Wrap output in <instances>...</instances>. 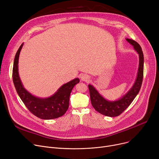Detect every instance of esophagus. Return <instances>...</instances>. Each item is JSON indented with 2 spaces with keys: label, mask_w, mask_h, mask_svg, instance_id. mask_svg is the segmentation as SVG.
I'll use <instances>...</instances> for the list:
<instances>
[{
  "label": "esophagus",
  "mask_w": 159,
  "mask_h": 159,
  "mask_svg": "<svg viewBox=\"0 0 159 159\" xmlns=\"http://www.w3.org/2000/svg\"><path fill=\"white\" fill-rule=\"evenodd\" d=\"M80 79H81V80H82V81H86V82H87V81H88L89 80V77L88 76V75H86V74H82V75H81V77H80Z\"/></svg>",
  "instance_id": "34e87169"
}]
</instances>
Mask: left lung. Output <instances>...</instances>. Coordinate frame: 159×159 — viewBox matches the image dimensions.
Here are the masks:
<instances>
[{
    "instance_id": "8db88e82",
    "label": "left lung",
    "mask_w": 159,
    "mask_h": 159,
    "mask_svg": "<svg viewBox=\"0 0 159 159\" xmlns=\"http://www.w3.org/2000/svg\"><path fill=\"white\" fill-rule=\"evenodd\" d=\"M126 40L135 48L139 56L137 77L134 84L128 92L117 101H109L100 95L92 85H88L91 102L95 110L100 113L111 117L120 115L131 104L139 93L143 83L144 73V55L143 50L136 41L129 39H126Z\"/></svg>"
}]
</instances>
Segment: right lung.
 <instances>
[{
    "instance_id": "add662e5",
    "label": "right lung",
    "mask_w": 159,
    "mask_h": 159,
    "mask_svg": "<svg viewBox=\"0 0 159 159\" xmlns=\"http://www.w3.org/2000/svg\"><path fill=\"white\" fill-rule=\"evenodd\" d=\"M22 46L23 44L15 55L13 67V80L16 92L29 111L37 117L44 120L60 117L68 109L70 93L73 87L79 82V79L63 84L50 97L43 98L33 96L24 88L19 75V57Z\"/></svg>"
}]
</instances>
